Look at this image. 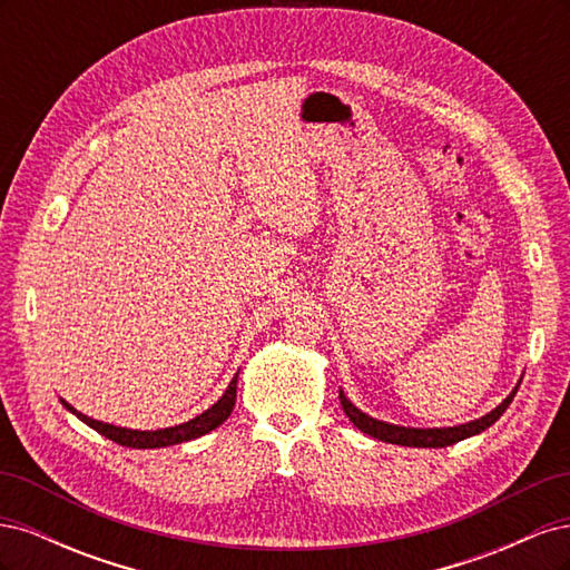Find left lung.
Wrapping results in <instances>:
<instances>
[{"label":"left lung","mask_w":570,"mask_h":570,"mask_svg":"<svg viewBox=\"0 0 570 570\" xmlns=\"http://www.w3.org/2000/svg\"><path fill=\"white\" fill-rule=\"evenodd\" d=\"M519 385H521V381H519ZM519 385L511 390V394L507 396L502 404H499L497 409H492L490 413H485V416H482V419H475L471 423H461V425H454V428H404V425H392V423H385V421L371 419L368 413L356 409L347 400V396H344L342 390H340V404H342L344 413H347V419L361 430V433H366V435H371L375 440L390 442V444L433 446V450H438V446H450V444H456V442H461L465 438H473V435L482 433V430H488L509 409L515 392H519Z\"/></svg>","instance_id":"obj_1"}]
</instances>
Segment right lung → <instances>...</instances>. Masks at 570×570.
<instances>
[{"label": "right lung", "instance_id": "obj_1", "mask_svg": "<svg viewBox=\"0 0 570 570\" xmlns=\"http://www.w3.org/2000/svg\"><path fill=\"white\" fill-rule=\"evenodd\" d=\"M235 396H237V373L230 381L228 390L223 392L220 400L206 409L199 416H195L193 421L174 425V428H161V430H130V428H118V425H109V423H101L95 421L90 416H85V413L76 411L71 404L63 402L61 404L78 416L85 425H90L92 430H97L99 435L109 438L116 444H124V446H132V450H159V446H170V444H180V442H189L195 438H202L206 433H212L216 430L223 421L230 416V411L235 406Z\"/></svg>", "mask_w": 570, "mask_h": 570}]
</instances>
